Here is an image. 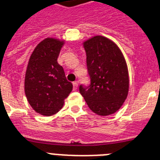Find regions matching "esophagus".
I'll return each instance as SVG.
<instances>
[{
  "instance_id": "34e87169",
  "label": "esophagus",
  "mask_w": 160,
  "mask_h": 160,
  "mask_svg": "<svg viewBox=\"0 0 160 160\" xmlns=\"http://www.w3.org/2000/svg\"><path fill=\"white\" fill-rule=\"evenodd\" d=\"M73 90H77L78 87V82H73Z\"/></svg>"
}]
</instances>
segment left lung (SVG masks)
<instances>
[{
    "mask_svg": "<svg viewBox=\"0 0 160 160\" xmlns=\"http://www.w3.org/2000/svg\"><path fill=\"white\" fill-rule=\"evenodd\" d=\"M90 85L79 87L89 108L107 116L122 107L129 90L128 66L116 44L103 36H94L83 42Z\"/></svg>",
    "mask_w": 160,
    "mask_h": 160,
    "instance_id": "8db88e82",
    "label": "left lung"
}]
</instances>
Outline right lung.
<instances>
[{
	"mask_svg": "<svg viewBox=\"0 0 160 160\" xmlns=\"http://www.w3.org/2000/svg\"><path fill=\"white\" fill-rule=\"evenodd\" d=\"M65 41L47 38L32 51L25 77V93L29 105L38 114L50 116L62 108L73 89L58 58Z\"/></svg>",
	"mask_w": 160,
	"mask_h": 160,
	"instance_id": "obj_1",
	"label": "right lung"
}]
</instances>
